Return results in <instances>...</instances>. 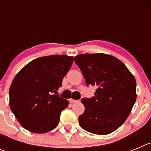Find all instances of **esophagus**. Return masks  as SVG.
I'll list each match as a JSON object with an SVG mask.
<instances>
[{
  "label": "esophagus",
  "instance_id": "obj_1",
  "mask_svg": "<svg viewBox=\"0 0 151 151\" xmlns=\"http://www.w3.org/2000/svg\"><path fill=\"white\" fill-rule=\"evenodd\" d=\"M69 102L71 103V104H73V103H76V102H77V101H76V100L72 99V98H70V99H69Z\"/></svg>",
  "mask_w": 151,
  "mask_h": 151
}]
</instances>
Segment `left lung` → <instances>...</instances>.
Instances as JSON below:
<instances>
[{
    "label": "left lung",
    "mask_w": 151,
    "mask_h": 151,
    "mask_svg": "<svg viewBox=\"0 0 151 151\" xmlns=\"http://www.w3.org/2000/svg\"><path fill=\"white\" fill-rule=\"evenodd\" d=\"M86 85L96 86L94 97L83 98L85 112L78 123L91 133L104 135L125 122L136 101V81L116 57L105 54H85L75 57Z\"/></svg>",
    "instance_id": "8db88e82"
}]
</instances>
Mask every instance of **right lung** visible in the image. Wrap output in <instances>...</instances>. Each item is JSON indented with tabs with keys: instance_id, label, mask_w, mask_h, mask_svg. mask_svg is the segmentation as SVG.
<instances>
[{
	"instance_id": "1",
	"label": "right lung",
	"mask_w": 151,
	"mask_h": 151,
	"mask_svg": "<svg viewBox=\"0 0 151 151\" xmlns=\"http://www.w3.org/2000/svg\"><path fill=\"white\" fill-rule=\"evenodd\" d=\"M73 62L67 55L41 57L16 75L9 91L10 107L24 129L42 134L58 125L69 103L55 94Z\"/></svg>"
}]
</instances>
